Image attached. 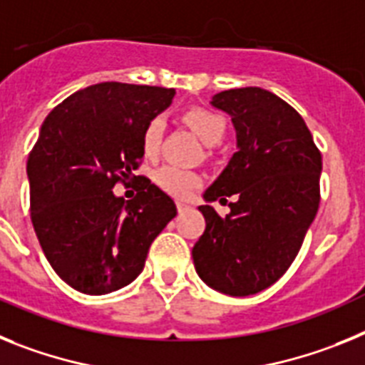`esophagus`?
Segmentation results:
<instances>
[{
  "label": "esophagus",
  "mask_w": 365,
  "mask_h": 365,
  "mask_svg": "<svg viewBox=\"0 0 365 365\" xmlns=\"http://www.w3.org/2000/svg\"><path fill=\"white\" fill-rule=\"evenodd\" d=\"M176 207H178V213H183V211L189 209V205H187L185 202H176Z\"/></svg>",
  "instance_id": "34e87169"
}]
</instances>
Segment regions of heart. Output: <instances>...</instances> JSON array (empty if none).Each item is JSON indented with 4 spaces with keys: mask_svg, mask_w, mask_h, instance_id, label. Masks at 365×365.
I'll return each mask as SVG.
<instances>
[{
    "mask_svg": "<svg viewBox=\"0 0 365 365\" xmlns=\"http://www.w3.org/2000/svg\"><path fill=\"white\" fill-rule=\"evenodd\" d=\"M183 121L191 126L196 135L204 141L205 145L220 143L222 138L226 135V119L215 110H209L204 106L187 108L183 112ZM163 119L161 117H152L145 125L143 134H141V148L145 156H156L161 145V135H163ZM154 182L163 189L165 192L176 196V198H187L200 187V174L195 170H187L176 165H161L160 169L154 170Z\"/></svg>",
    "mask_w": 365,
    "mask_h": 365,
    "instance_id": "b5f03b06",
    "label": "heart"
}]
</instances>
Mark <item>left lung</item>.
Wrapping results in <instances>:
<instances>
[{
	"instance_id": "obj_1",
	"label": "left lung",
	"mask_w": 365,
	"mask_h": 365,
	"mask_svg": "<svg viewBox=\"0 0 365 365\" xmlns=\"http://www.w3.org/2000/svg\"><path fill=\"white\" fill-rule=\"evenodd\" d=\"M211 104L231 115L237 152L204 198L237 200L226 217L198 207L205 231L192 261L207 287L252 296L274 284L299 252L319 207L322 154L303 117L272 91L226 90Z\"/></svg>"
}]
</instances>
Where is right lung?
Here are the masks:
<instances>
[{
	"label": "right lung",
	"mask_w": 365,
	"mask_h": 365,
	"mask_svg": "<svg viewBox=\"0 0 365 365\" xmlns=\"http://www.w3.org/2000/svg\"><path fill=\"white\" fill-rule=\"evenodd\" d=\"M173 88L101 82L69 95L46 117L27 160L31 220L62 281L90 296L110 294L143 270L152 240L176 217L169 195L143 176L141 134L173 103ZM141 179L125 201L117 181Z\"/></svg>",
	"instance_id": "obj_1"
}]
</instances>
